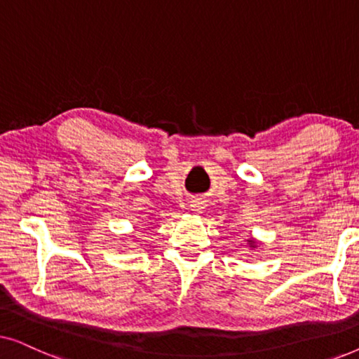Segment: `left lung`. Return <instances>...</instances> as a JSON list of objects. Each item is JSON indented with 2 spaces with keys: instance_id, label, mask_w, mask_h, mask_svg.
I'll return each instance as SVG.
<instances>
[{
  "instance_id": "1",
  "label": "left lung",
  "mask_w": 359,
  "mask_h": 359,
  "mask_svg": "<svg viewBox=\"0 0 359 359\" xmlns=\"http://www.w3.org/2000/svg\"><path fill=\"white\" fill-rule=\"evenodd\" d=\"M248 242L252 243V245H250V247H253V248H255V242H253V240H248Z\"/></svg>"
}]
</instances>
